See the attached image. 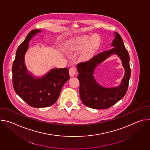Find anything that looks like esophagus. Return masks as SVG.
<instances>
[{"instance_id": "1", "label": "esophagus", "mask_w": 150, "mask_h": 150, "mask_svg": "<svg viewBox=\"0 0 150 150\" xmlns=\"http://www.w3.org/2000/svg\"><path fill=\"white\" fill-rule=\"evenodd\" d=\"M77 72L76 68L75 67H71L69 70V74L71 76H74Z\"/></svg>"}]
</instances>
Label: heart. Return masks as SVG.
Segmentation results:
<instances>
[{"label": "heart", "instance_id": "obj_1", "mask_svg": "<svg viewBox=\"0 0 150 150\" xmlns=\"http://www.w3.org/2000/svg\"><path fill=\"white\" fill-rule=\"evenodd\" d=\"M97 45V41L95 39L91 40V38L87 35H83L77 38L72 45L74 49L79 50L87 47L83 53V57L85 59L90 58L94 52L95 48Z\"/></svg>", "mask_w": 150, "mask_h": 150}]
</instances>
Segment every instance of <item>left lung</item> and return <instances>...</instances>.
<instances>
[{
    "mask_svg": "<svg viewBox=\"0 0 150 150\" xmlns=\"http://www.w3.org/2000/svg\"><path fill=\"white\" fill-rule=\"evenodd\" d=\"M112 44L114 47L103 52L93 57L89 60L79 63L77 69L79 81V95L82 102L85 105L95 109H108L126 94L131 77L129 55L125 47L123 40L117 33ZM113 54H116L121 59L125 70L122 82L119 87L104 88L98 85L93 76L95 67L105 58Z\"/></svg>",
    "mask_w": 150,
    "mask_h": 150,
    "instance_id": "left-lung-1",
    "label": "left lung"
}]
</instances>
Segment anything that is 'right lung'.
I'll return each instance as SVG.
<instances>
[{"label": "right lung", "mask_w": 150, "mask_h": 150, "mask_svg": "<svg viewBox=\"0 0 150 150\" xmlns=\"http://www.w3.org/2000/svg\"><path fill=\"white\" fill-rule=\"evenodd\" d=\"M40 30L31 31L16 52L13 63L12 83L15 93L29 105L35 108H46L58 99L65 83L69 79L67 68L53 69L42 78H34L27 72L24 56L28 42Z\"/></svg>", "instance_id": "obj_1"}]
</instances>
